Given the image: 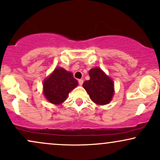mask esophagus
<instances>
[{
  "mask_svg": "<svg viewBox=\"0 0 160 160\" xmlns=\"http://www.w3.org/2000/svg\"><path fill=\"white\" fill-rule=\"evenodd\" d=\"M78 82H79V85L82 86V83H83V80H82V79H80V80H78Z\"/></svg>",
  "mask_w": 160,
  "mask_h": 160,
  "instance_id": "34e87169",
  "label": "esophagus"
}]
</instances>
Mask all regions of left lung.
Returning <instances> with one entry per match:
<instances>
[{
	"mask_svg": "<svg viewBox=\"0 0 160 160\" xmlns=\"http://www.w3.org/2000/svg\"><path fill=\"white\" fill-rule=\"evenodd\" d=\"M90 79L83 82L82 86L90 99L98 105H105L112 101L114 95L112 80L100 68H92L88 72Z\"/></svg>",
	"mask_w": 160,
	"mask_h": 160,
	"instance_id": "8db88e82",
	"label": "left lung"
}]
</instances>
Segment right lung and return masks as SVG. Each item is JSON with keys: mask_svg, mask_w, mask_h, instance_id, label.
Here are the masks:
<instances>
[{"mask_svg": "<svg viewBox=\"0 0 160 160\" xmlns=\"http://www.w3.org/2000/svg\"><path fill=\"white\" fill-rule=\"evenodd\" d=\"M78 86V80L74 78L72 72L58 67L44 80V95L50 103L59 105L67 99L69 92Z\"/></svg>", "mask_w": 160, "mask_h": 160, "instance_id": "right-lung-1", "label": "right lung"}]
</instances>
